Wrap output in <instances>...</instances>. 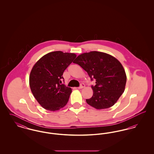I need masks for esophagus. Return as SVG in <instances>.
<instances>
[{
    "instance_id": "obj_1",
    "label": "esophagus",
    "mask_w": 154,
    "mask_h": 154,
    "mask_svg": "<svg viewBox=\"0 0 154 154\" xmlns=\"http://www.w3.org/2000/svg\"><path fill=\"white\" fill-rule=\"evenodd\" d=\"M85 87V84H81L80 86L79 87H78V89H82V88H84Z\"/></svg>"
}]
</instances>
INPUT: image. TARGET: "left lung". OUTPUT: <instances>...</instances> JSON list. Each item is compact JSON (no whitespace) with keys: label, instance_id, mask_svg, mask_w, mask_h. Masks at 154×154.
Returning <instances> with one entry per match:
<instances>
[{"label":"left lung","instance_id":"obj_1","mask_svg":"<svg viewBox=\"0 0 154 154\" xmlns=\"http://www.w3.org/2000/svg\"><path fill=\"white\" fill-rule=\"evenodd\" d=\"M88 73L91 80L93 96L86 102L96 109L111 107L124 93L126 75L121 62L110 54L99 51L85 52L79 55L73 62Z\"/></svg>","mask_w":154,"mask_h":154}]
</instances>
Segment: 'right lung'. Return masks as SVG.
I'll return each mask as SVG.
<instances>
[{"mask_svg": "<svg viewBox=\"0 0 154 154\" xmlns=\"http://www.w3.org/2000/svg\"><path fill=\"white\" fill-rule=\"evenodd\" d=\"M76 54L58 51L49 52L33 66L29 86L37 101L45 110L55 111L66 105L71 88L61 84L64 71L73 62Z\"/></svg>", "mask_w": 154, "mask_h": 154, "instance_id": "add662e5", "label": "right lung"}]
</instances>
